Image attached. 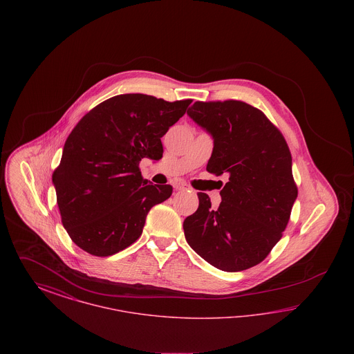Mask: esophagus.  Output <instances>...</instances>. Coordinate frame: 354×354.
Returning a JSON list of instances; mask_svg holds the SVG:
<instances>
[{"instance_id": "obj_1", "label": "esophagus", "mask_w": 354, "mask_h": 354, "mask_svg": "<svg viewBox=\"0 0 354 354\" xmlns=\"http://www.w3.org/2000/svg\"><path fill=\"white\" fill-rule=\"evenodd\" d=\"M174 187H175V189H178V191H185V189H188V185L183 183V182H179V183H176Z\"/></svg>"}]
</instances>
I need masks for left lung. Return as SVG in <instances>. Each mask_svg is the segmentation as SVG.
Wrapping results in <instances>:
<instances>
[{
  "label": "left lung",
  "mask_w": 354,
  "mask_h": 354,
  "mask_svg": "<svg viewBox=\"0 0 354 354\" xmlns=\"http://www.w3.org/2000/svg\"><path fill=\"white\" fill-rule=\"evenodd\" d=\"M187 115L214 140L207 171L227 174L228 182L218 208L198 194L199 207L183 223L185 240L218 270H248L281 239L297 199L286 139L244 102H195Z\"/></svg>",
  "instance_id": "1"
}]
</instances>
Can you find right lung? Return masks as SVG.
Returning a JSON list of instances; mask_svg holds the SVG:
<instances>
[{
	"mask_svg": "<svg viewBox=\"0 0 354 354\" xmlns=\"http://www.w3.org/2000/svg\"><path fill=\"white\" fill-rule=\"evenodd\" d=\"M191 102L123 94L102 102L78 122L53 185L62 224L80 248L111 256L142 235L149 211L169 199L172 187L143 179L139 163L162 159L160 138Z\"/></svg>",
	"mask_w": 354,
	"mask_h": 354,
	"instance_id": "1",
	"label": "right lung"
}]
</instances>
